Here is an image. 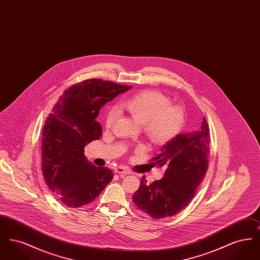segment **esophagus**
<instances>
[{
  "mask_svg": "<svg viewBox=\"0 0 260 260\" xmlns=\"http://www.w3.org/2000/svg\"><path fill=\"white\" fill-rule=\"evenodd\" d=\"M115 173L124 175V174H128L129 171L127 169H125L124 167H118L117 169H115Z\"/></svg>",
  "mask_w": 260,
  "mask_h": 260,
  "instance_id": "esophagus-1",
  "label": "esophagus"
}]
</instances>
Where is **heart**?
<instances>
[{
    "instance_id": "1",
    "label": "heart",
    "mask_w": 260,
    "mask_h": 260,
    "mask_svg": "<svg viewBox=\"0 0 260 260\" xmlns=\"http://www.w3.org/2000/svg\"><path fill=\"white\" fill-rule=\"evenodd\" d=\"M122 108L142 124L145 136L152 143L166 144L179 134L183 125V112L170 104V99L157 90L146 89L124 99ZM116 120V112H107L105 125L111 127Z\"/></svg>"
}]
</instances>
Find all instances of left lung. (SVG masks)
Here are the masks:
<instances>
[{
    "instance_id": "8db88e82",
    "label": "left lung",
    "mask_w": 260,
    "mask_h": 260,
    "mask_svg": "<svg viewBox=\"0 0 260 260\" xmlns=\"http://www.w3.org/2000/svg\"><path fill=\"white\" fill-rule=\"evenodd\" d=\"M210 128L206 118L196 132L180 134L152 158V165L165 167V176L152 183L145 177L133 196L136 206L155 219L173 216L194 197L208 171Z\"/></svg>"
}]
</instances>
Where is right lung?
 Returning a JSON list of instances; mask_svg holds the SVG:
<instances>
[{"label": "right lung", "mask_w": 260, "mask_h": 260, "mask_svg": "<svg viewBox=\"0 0 260 260\" xmlns=\"http://www.w3.org/2000/svg\"><path fill=\"white\" fill-rule=\"evenodd\" d=\"M131 86L89 79L67 88L44 125L42 170L54 196L69 208H80L99 197L113 178L111 170L87 161L84 149L102 135L95 121L106 102Z\"/></svg>", "instance_id": "1"}]
</instances>
